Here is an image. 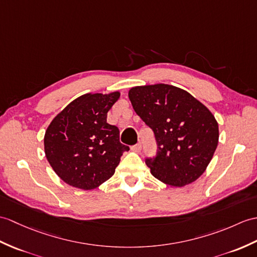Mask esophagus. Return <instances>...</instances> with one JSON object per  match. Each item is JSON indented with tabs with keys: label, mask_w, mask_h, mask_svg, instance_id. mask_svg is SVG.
I'll return each instance as SVG.
<instances>
[{
	"label": "esophagus",
	"mask_w": 257,
	"mask_h": 257,
	"mask_svg": "<svg viewBox=\"0 0 257 257\" xmlns=\"http://www.w3.org/2000/svg\"><path fill=\"white\" fill-rule=\"evenodd\" d=\"M141 149H142L141 143H137V145L131 147V151H134V152H136V153H139V152L141 151Z\"/></svg>",
	"instance_id": "1"
}]
</instances>
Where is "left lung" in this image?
Masks as SVG:
<instances>
[{
	"mask_svg": "<svg viewBox=\"0 0 257 257\" xmlns=\"http://www.w3.org/2000/svg\"><path fill=\"white\" fill-rule=\"evenodd\" d=\"M128 96L156 136L157 156L146 159L151 174L173 187L195 182L218 146L219 127L211 111L188 92L169 84L136 86Z\"/></svg>",
	"mask_w": 257,
	"mask_h": 257,
	"instance_id": "obj_1",
	"label": "left lung"
}]
</instances>
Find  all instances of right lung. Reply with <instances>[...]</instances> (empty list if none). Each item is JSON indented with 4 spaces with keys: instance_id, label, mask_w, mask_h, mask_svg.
Returning a JSON list of instances; mask_svg holds the SVG:
<instances>
[{
    "instance_id": "add662e5",
    "label": "right lung",
    "mask_w": 257,
    "mask_h": 257,
    "mask_svg": "<svg viewBox=\"0 0 257 257\" xmlns=\"http://www.w3.org/2000/svg\"><path fill=\"white\" fill-rule=\"evenodd\" d=\"M120 93H88L59 112L44 139L48 162L63 182L80 189L98 187L114 175L129 147L119 141V129L107 122V112Z\"/></svg>"
}]
</instances>
